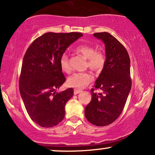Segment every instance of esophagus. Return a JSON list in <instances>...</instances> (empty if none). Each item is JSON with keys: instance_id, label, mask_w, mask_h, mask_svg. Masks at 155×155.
<instances>
[{"instance_id": "esophagus-1", "label": "esophagus", "mask_w": 155, "mask_h": 155, "mask_svg": "<svg viewBox=\"0 0 155 155\" xmlns=\"http://www.w3.org/2000/svg\"><path fill=\"white\" fill-rule=\"evenodd\" d=\"M81 92H82V91H81V89H74V94H77Z\"/></svg>"}]
</instances>
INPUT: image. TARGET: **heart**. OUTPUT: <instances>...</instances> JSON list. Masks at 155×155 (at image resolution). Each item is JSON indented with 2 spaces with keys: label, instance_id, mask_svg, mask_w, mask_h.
<instances>
[{
  "label": "heart",
  "instance_id": "b5f03b06",
  "mask_svg": "<svg viewBox=\"0 0 155 155\" xmlns=\"http://www.w3.org/2000/svg\"><path fill=\"white\" fill-rule=\"evenodd\" d=\"M76 51L87 59V66L95 71H100L105 67L106 58L102 50H96L95 47L90 45L83 44L76 48ZM61 70L66 74L71 71L69 58L66 54H63L60 58ZM93 76L89 72L75 73L67 80L68 86L76 89H82L92 81Z\"/></svg>",
  "mask_w": 155,
  "mask_h": 155
}]
</instances>
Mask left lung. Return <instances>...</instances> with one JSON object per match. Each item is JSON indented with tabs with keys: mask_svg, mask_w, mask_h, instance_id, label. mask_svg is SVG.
<instances>
[{
	"mask_svg": "<svg viewBox=\"0 0 155 155\" xmlns=\"http://www.w3.org/2000/svg\"><path fill=\"white\" fill-rule=\"evenodd\" d=\"M105 43L106 63L91 89L92 100L85 107V117L97 126L112 124L120 116L131 88L130 58L126 48L107 32L94 33ZM100 88L102 93H97Z\"/></svg>",
	"mask_w": 155,
	"mask_h": 155,
	"instance_id": "8db88e82",
	"label": "left lung"
}]
</instances>
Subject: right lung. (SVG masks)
<instances>
[{
  "instance_id": "right-lung-1",
  "label": "right lung",
  "mask_w": 155,
  "mask_h": 155,
  "mask_svg": "<svg viewBox=\"0 0 155 155\" xmlns=\"http://www.w3.org/2000/svg\"><path fill=\"white\" fill-rule=\"evenodd\" d=\"M82 36L80 32H48L33 41L26 51L19 77L20 94L29 117L42 127H53L64 118L65 105L74 90L55 92L66 81L60 58Z\"/></svg>"
}]
</instances>
